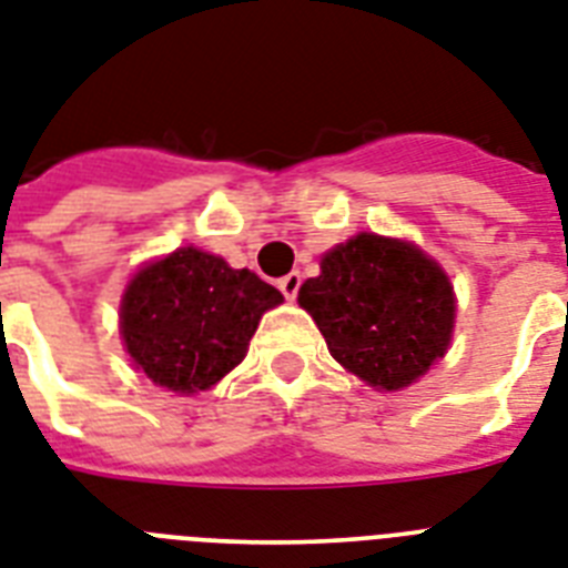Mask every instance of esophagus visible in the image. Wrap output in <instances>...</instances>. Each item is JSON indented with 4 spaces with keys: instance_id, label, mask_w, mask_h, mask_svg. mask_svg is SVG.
<instances>
[{
    "instance_id": "1",
    "label": "esophagus",
    "mask_w": 568,
    "mask_h": 568,
    "mask_svg": "<svg viewBox=\"0 0 568 568\" xmlns=\"http://www.w3.org/2000/svg\"><path fill=\"white\" fill-rule=\"evenodd\" d=\"M300 285H303V276H300L297 271H292V274H285L283 280H280V292L285 294V300H294L300 292Z\"/></svg>"
}]
</instances>
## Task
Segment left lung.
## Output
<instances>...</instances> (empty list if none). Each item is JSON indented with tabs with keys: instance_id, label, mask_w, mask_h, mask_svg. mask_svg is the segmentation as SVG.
<instances>
[{
	"instance_id": "1",
	"label": "left lung",
	"mask_w": 568,
	"mask_h": 568,
	"mask_svg": "<svg viewBox=\"0 0 568 568\" xmlns=\"http://www.w3.org/2000/svg\"><path fill=\"white\" fill-rule=\"evenodd\" d=\"M297 300L332 358L385 390L412 385L444 358L455 324L440 265L414 244L373 233L326 253L321 276L306 280Z\"/></svg>"
}]
</instances>
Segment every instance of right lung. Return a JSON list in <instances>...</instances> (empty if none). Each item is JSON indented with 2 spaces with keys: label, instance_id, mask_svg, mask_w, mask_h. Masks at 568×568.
Instances as JSON below:
<instances>
[{
  "label": "right lung",
  "instance_id": "1",
  "mask_svg": "<svg viewBox=\"0 0 568 568\" xmlns=\"http://www.w3.org/2000/svg\"><path fill=\"white\" fill-rule=\"evenodd\" d=\"M280 303L283 294L247 268L180 247L128 285L124 347L151 382L174 394H195L242 362L262 312Z\"/></svg>",
  "mask_w": 568,
  "mask_h": 568
}]
</instances>
